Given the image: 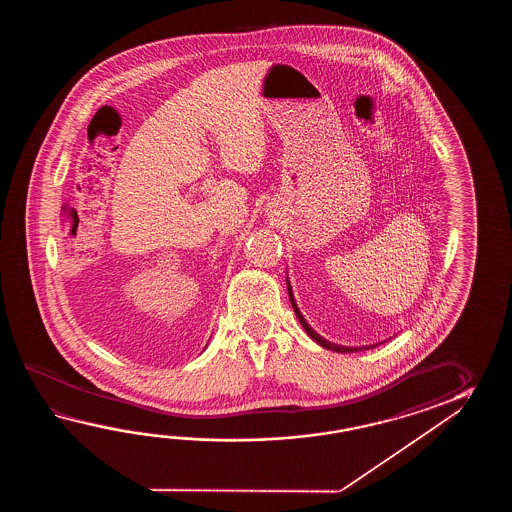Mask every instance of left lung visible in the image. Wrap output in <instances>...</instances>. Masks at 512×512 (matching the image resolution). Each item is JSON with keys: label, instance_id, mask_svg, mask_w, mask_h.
Returning <instances> with one entry per match:
<instances>
[{"label": "left lung", "instance_id": "1", "mask_svg": "<svg viewBox=\"0 0 512 512\" xmlns=\"http://www.w3.org/2000/svg\"><path fill=\"white\" fill-rule=\"evenodd\" d=\"M287 293H289V300H291V305H293L296 318L300 320V324H302V327H304L305 333H307L309 337L313 338L318 346L329 349V351H337V353H355V351L373 349L375 346H379V344L384 342V340H382V342H379V344H370V346H362V348H357V346H353V348H351V346H340V344H333V342H329V340H326V338L320 337V335L316 333L315 329L307 324V320H305L304 315L300 313V309H298V305H296V300H294L293 287H291V282H289V276H287Z\"/></svg>", "mask_w": 512, "mask_h": 512}]
</instances>
